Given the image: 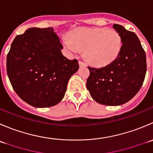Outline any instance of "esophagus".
Listing matches in <instances>:
<instances>
[{"label":"esophagus","mask_w":153,"mask_h":153,"mask_svg":"<svg viewBox=\"0 0 153 153\" xmlns=\"http://www.w3.org/2000/svg\"><path fill=\"white\" fill-rule=\"evenodd\" d=\"M79 66H87V64H86L84 61H82V60H79Z\"/></svg>","instance_id":"obj_1"}]
</instances>
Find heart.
Listing matches in <instances>:
<instances>
[{
  "label": "heart",
  "instance_id": "b5f03b06",
  "mask_svg": "<svg viewBox=\"0 0 153 153\" xmlns=\"http://www.w3.org/2000/svg\"><path fill=\"white\" fill-rule=\"evenodd\" d=\"M63 43L72 52L84 51L86 60L96 66H105L114 61L123 46L122 37L117 31L98 27L73 30Z\"/></svg>",
  "mask_w": 153,
  "mask_h": 153
}]
</instances>
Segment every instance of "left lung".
Instances as JSON below:
<instances>
[{
	"label": "left lung",
	"instance_id": "left-lung-1",
	"mask_svg": "<svg viewBox=\"0 0 153 153\" xmlns=\"http://www.w3.org/2000/svg\"><path fill=\"white\" fill-rule=\"evenodd\" d=\"M113 27L122 37L120 53L107 66H88L87 80L90 96L105 105H120L132 99L143 85L146 72V53L137 35L117 24Z\"/></svg>",
	"mask_w": 153,
	"mask_h": 153
}]
</instances>
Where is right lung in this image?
<instances>
[{"instance_id": "add662e5", "label": "right lung", "mask_w": 153, "mask_h": 153, "mask_svg": "<svg viewBox=\"0 0 153 153\" xmlns=\"http://www.w3.org/2000/svg\"><path fill=\"white\" fill-rule=\"evenodd\" d=\"M63 45L51 27H32L16 36L7 57L13 90L29 105L47 108L64 97L68 81L79 68L63 55Z\"/></svg>"}]
</instances>
